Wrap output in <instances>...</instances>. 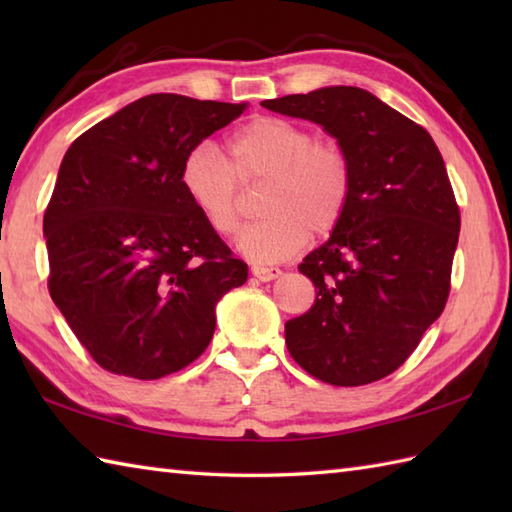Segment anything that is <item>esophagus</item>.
<instances>
[{"mask_svg":"<svg viewBox=\"0 0 512 512\" xmlns=\"http://www.w3.org/2000/svg\"><path fill=\"white\" fill-rule=\"evenodd\" d=\"M250 273H253L259 281H273L281 277V270L275 266H253L250 268Z\"/></svg>","mask_w":512,"mask_h":512,"instance_id":"34e87169","label":"esophagus"}]
</instances>
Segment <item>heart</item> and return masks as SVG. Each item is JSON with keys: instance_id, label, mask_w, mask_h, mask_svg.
Masks as SVG:
<instances>
[{"instance_id": "obj_1", "label": "heart", "mask_w": 512, "mask_h": 512, "mask_svg": "<svg viewBox=\"0 0 512 512\" xmlns=\"http://www.w3.org/2000/svg\"><path fill=\"white\" fill-rule=\"evenodd\" d=\"M264 182V217L237 237L242 253L257 264L288 259L308 242L310 231L328 235L347 213L354 169L347 151L321 140L310 127L279 116H259L237 127L220 154L195 145L182 160L180 184L211 231L228 237L242 222V189Z\"/></svg>"}]
</instances>
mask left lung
<instances>
[{"label": "left lung", "mask_w": 512, "mask_h": 512, "mask_svg": "<svg viewBox=\"0 0 512 512\" xmlns=\"http://www.w3.org/2000/svg\"><path fill=\"white\" fill-rule=\"evenodd\" d=\"M262 105L323 125L354 169L341 224L299 264L317 299L286 323L288 352L323 383H374L413 354L451 292L460 206L440 149L427 129L361 88Z\"/></svg>", "instance_id": "8db88e82"}]
</instances>
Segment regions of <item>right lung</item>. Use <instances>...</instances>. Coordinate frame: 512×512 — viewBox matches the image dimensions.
<instances>
[{
	"mask_svg": "<svg viewBox=\"0 0 512 512\" xmlns=\"http://www.w3.org/2000/svg\"><path fill=\"white\" fill-rule=\"evenodd\" d=\"M244 107L149 94L65 151L43 213L48 290L107 372L158 380L191 365L215 303L246 281L180 184L184 156Z\"/></svg>",
	"mask_w": 512,
	"mask_h": 512,
	"instance_id": "obj_1",
	"label": "right lung"
}]
</instances>
